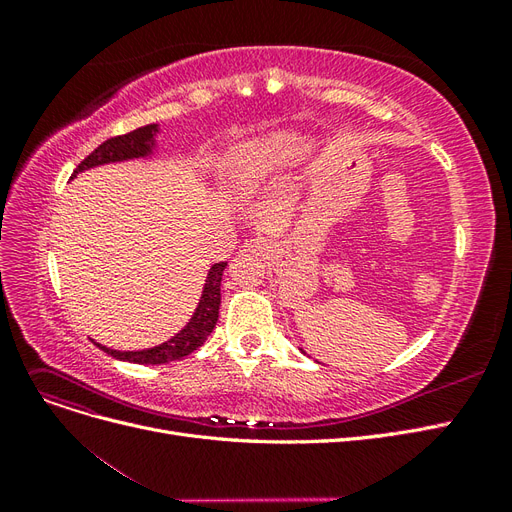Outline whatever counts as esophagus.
<instances>
[{
	"label": "esophagus",
	"instance_id": "esophagus-1",
	"mask_svg": "<svg viewBox=\"0 0 512 512\" xmlns=\"http://www.w3.org/2000/svg\"><path fill=\"white\" fill-rule=\"evenodd\" d=\"M243 250H245V252H250V254L265 256V254H269V243H267V239H262V237H258V239H250V241H245Z\"/></svg>",
	"mask_w": 512,
	"mask_h": 512
}]
</instances>
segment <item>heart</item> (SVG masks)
Here are the masks:
<instances>
[{
    "label": "heart",
    "mask_w": 512,
    "mask_h": 512,
    "mask_svg": "<svg viewBox=\"0 0 512 512\" xmlns=\"http://www.w3.org/2000/svg\"><path fill=\"white\" fill-rule=\"evenodd\" d=\"M294 153V136L273 134L237 145L224 160V181L237 192H252Z\"/></svg>",
    "instance_id": "heart-1"
}]
</instances>
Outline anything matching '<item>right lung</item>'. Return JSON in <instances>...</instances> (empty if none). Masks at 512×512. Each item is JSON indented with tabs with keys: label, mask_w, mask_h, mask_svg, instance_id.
Returning <instances> with one entry per match:
<instances>
[{
	"label": "right lung",
	"mask_w": 512,
	"mask_h": 512,
	"mask_svg": "<svg viewBox=\"0 0 512 512\" xmlns=\"http://www.w3.org/2000/svg\"><path fill=\"white\" fill-rule=\"evenodd\" d=\"M156 134L158 126L151 123V126H143L138 130H132L128 134L113 136L104 141L98 149H94L89 156L76 166L72 177L87 168H94L100 164H111V162H123V160H132V158H145L151 153V149L156 147ZM226 269V262H215V265L209 269V275L205 280V290L203 297H200V303L196 307V312L192 320L185 324V327L168 342L149 348V350H136V352H119L111 350L102 344H96L100 350L106 354L115 356L119 361H128V363H138V365H160L168 361H177L183 359V356L192 354L200 346L205 344V339L211 335L215 322H218L220 316V286H222V273Z\"/></svg>",
	"instance_id": "add662e5"
}]
</instances>
